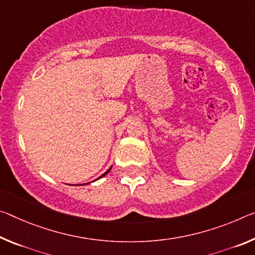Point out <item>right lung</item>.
<instances>
[{
  "instance_id": "1",
  "label": "right lung",
  "mask_w": 255,
  "mask_h": 255,
  "mask_svg": "<svg viewBox=\"0 0 255 255\" xmlns=\"http://www.w3.org/2000/svg\"><path fill=\"white\" fill-rule=\"evenodd\" d=\"M111 168H112V167H110V168H109V169H108V170H107V171H106V172H104V173H103V175H102V176H100V177H99V178H98V179H100V178H102V177H104V176H106V175H108V172H109V171H110V170H111ZM98 179H95V180H98ZM95 180H93V181H95ZM87 184H91V183H86V184H84V185H87ZM76 186H82V185H79V184H77V185H76Z\"/></svg>"
}]
</instances>
